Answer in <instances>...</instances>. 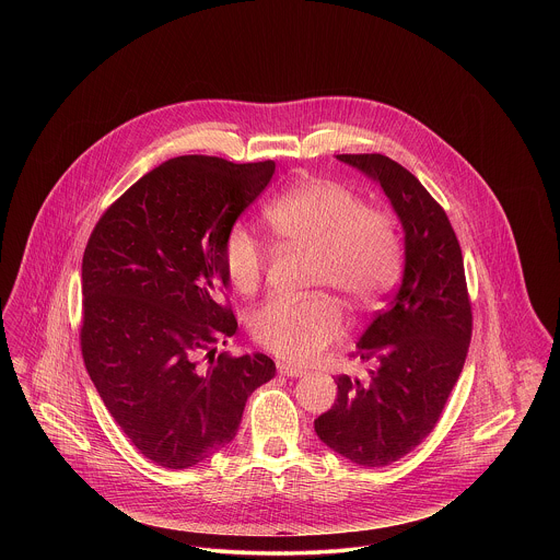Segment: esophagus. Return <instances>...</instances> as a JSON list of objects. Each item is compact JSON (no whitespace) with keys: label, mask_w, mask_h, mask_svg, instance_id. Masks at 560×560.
I'll list each match as a JSON object with an SVG mask.
<instances>
[{"label":"esophagus","mask_w":560,"mask_h":560,"mask_svg":"<svg viewBox=\"0 0 560 560\" xmlns=\"http://www.w3.org/2000/svg\"><path fill=\"white\" fill-rule=\"evenodd\" d=\"M278 373L284 375V377H302V375H306L304 369L293 366V364H287V362H278Z\"/></svg>","instance_id":"esophagus-1"}]
</instances>
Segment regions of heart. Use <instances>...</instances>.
<instances>
[{
    "instance_id": "b5f03b06",
    "label": "heart",
    "mask_w": 560,
    "mask_h": 560,
    "mask_svg": "<svg viewBox=\"0 0 560 560\" xmlns=\"http://www.w3.org/2000/svg\"><path fill=\"white\" fill-rule=\"evenodd\" d=\"M269 231L284 243L315 252L313 287H329L351 306H375L399 280L402 247L395 218L327 176L306 178L265 207ZM231 287L254 293L265 276L267 252L247 229L233 226L222 245ZM254 340L273 355L308 364L345 331L340 306L327 295H276L249 317Z\"/></svg>"
}]
</instances>
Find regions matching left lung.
Returning a JSON list of instances; mask_svg holds the SVG:
<instances>
[{"label":"left lung","mask_w":560,"mask_h":560,"mask_svg":"<svg viewBox=\"0 0 560 560\" xmlns=\"http://www.w3.org/2000/svg\"><path fill=\"white\" fill-rule=\"evenodd\" d=\"M380 180L405 231V271L395 300L375 313L353 358L366 380L338 375L334 405L315 431L345 459L382 468L411 453L438 424L472 338V302L457 235L440 202L397 161L336 155Z\"/></svg>","instance_id":"8db88e82"}]
</instances>
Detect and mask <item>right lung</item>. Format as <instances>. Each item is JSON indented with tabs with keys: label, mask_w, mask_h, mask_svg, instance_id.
<instances>
[{
	"label": "right lung",
	"mask_w": 560,
	"mask_h": 560,
	"mask_svg": "<svg viewBox=\"0 0 560 560\" xmlns=\"http://www.w3.org/2000/svg\"><path fill=\"white\" fill-rule=\"evenodd\" d=\"M273 170L271 160L165 161L107 207L85 245V371L116 424L161 468H191L233 442L245 400L276 375L262 353L215 358L237 331L222 245Z\"/></svg>",
	"instance_id": "add662e5"
}]
</instances>
